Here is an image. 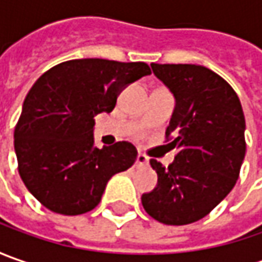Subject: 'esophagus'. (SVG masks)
Listing matches in <instances>:
<instances>
[{
    "label": "esophagus",
    "instance_id": "34e87169",
    "mask_svg": "<svg viewBox=\"0 0 262 262\" xmlns=\"http://www.w3.org/2000/svg\"><path fill=\"white\" fill-rule=\"evenodd\" d=\"M147 165H148V159H147L144 155L138 153V156H137V160H136V166L143 167V166H147Z\"/></svg>",
    "mask_w": 262,
    "mask_h": 262
}]
</instances>
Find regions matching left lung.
I'll list each match as a JSON object with an SVG mask.
<instances>
[{"mask_svg":"<svg viewBox=\"0 0 262 262\" xmlns=\"http://www.w3.org/2000/svg\"><path fill=\"white\" fill-rule=\"evenodd\" d=\"M175 107L166 128L178 150L165 167L150 160L157 185L141 195L148 216L189 225L207 216L232 191L245 157V116L235 90L211 70L194 64H151Z\"/></svg>","mask_w":262,"mask_h":262,"instance_id":"left-lung-1","label":"left lung"}]
</instances>
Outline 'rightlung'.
Returning a JSON list of instances; mask_svg holds the SVG:
<instances>
[{
  "label": "right lung",
  "mask_w": 262,
  "mask_h": 262,
  "mask_svg": "<svg viewBox=\"0 0 262 262\" xmlns=\"http://www.w3.org/2000/svg\"><path fill=\"white\" fill-rule=\"evenodd\" d=\"M151 71L144 62L99 58L58 64L27 93L14 131L18 172L29 192L58 214L93 210L107 181L134 165L128 141L97 148L95 116L112 112L119 93Z\"/></svg>",
  "instance_id": "right-lung-1"
}]
</instances>
